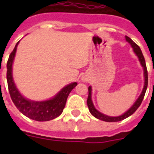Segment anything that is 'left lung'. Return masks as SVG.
Masks as SVG:
<instances>
[{
    "instance_id": "1",
    "label": "left lung",
    "mask_w": 154,
    "mask_h": 154,
    "mask_svg": "<svg viewBox=\"0 0 154 154\" xmlns=\"http://www.w3.org/2000/svg\"><path fill=\"white\" fill-rule=\"evenodd\" d=\"M125 39L129 44L131 45V46L133 47L134 49V51L135 52V53L137 54V56L138 57L139 60L141 62V65L143 66L144 68V75H145V85H144V89L142 90V93L140 95V97H138V99L137 100L136 102L134 103V105L132 106L130 109H129L127 112H125L123 115L122 116H119V117H109V116H106V115L103 114L101 112H100L99 111L95 109V107L94 106V104L92 102L91 100V87H89V96H88V99H87V105H88V107H89V112L91 113L94 117H95L96 118L99 120H101V121H104V122H120V121H122V120L125 119L129 116H131L133 113H134L135 111H136L138 107L141 105V102L143 101L144 97H145V94H146V89H147V86H148V72H147V68H146V60H145V58H144V56L142 54V52H141L140 47L137 45L132 41L131 38H129V37L125 36Z\"/></svg>"
}]
</instances>
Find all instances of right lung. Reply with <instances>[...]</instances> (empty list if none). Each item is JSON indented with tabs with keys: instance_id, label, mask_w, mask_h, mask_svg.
<instances>
[{
	"instance_id": "add662e5",
	"label": "right lung",
	"mask_w": 154,
	"mask_h": 154,
	"mask_svg": "<svg viewBox=\"0 0 154 154\" xmlns=\"http://www.w3.org/2000/svg\"><path fill=\"white\" fill-rule=\"evenodd\" d=\"M18 43L19 42L17 43L15 48L10 53L7 62V82L11 99L17 109L30 119L37 122H47L54 119L61 114L69 94L74 87L77 86V83L73 82L65 86L58 93L55 97L49 101L37 102L29 101L23 97L16 88L12 76V65Z\"/></svg>"
}]
</instances>
